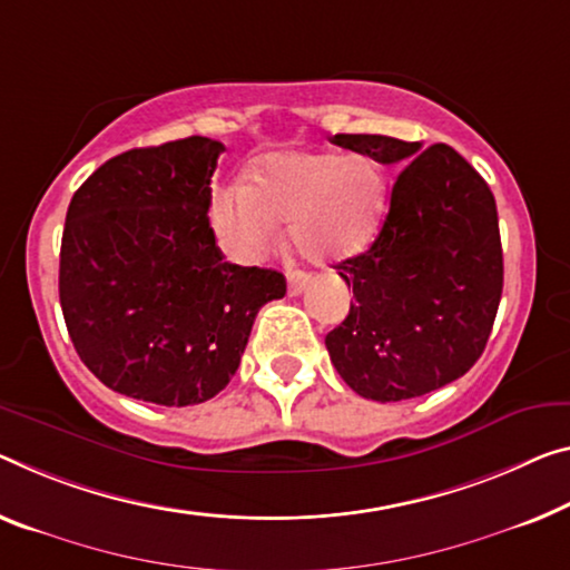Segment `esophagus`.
<instances>
[{
	"label": "esophagus",
	"mask_w": 570,
	"mask_h": 570,
	"mask_svg": "<svg viewBox=\"0 0 570 570\" xmlns=\"http://www.w3.org/2000/svg\"><path fill=\"white\" fill-rule=\"evenodd\" d=\"M305 285H308V275L305 273H291V277H287V293L291 295H301Z\"/></svg>",
	"instance_id": "34e87169"
}]
</instances>
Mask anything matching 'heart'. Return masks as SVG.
I'll use <instances>...</instances> for the list:
<instances>
[{
  "label": "heart",
  "mask_w": 570,
  "mask_h": 570,
  "mask_svg": "<svg viewBox=\"0 0 570 570\" xmlns=\"http://www.w3.org/2000/svg\"><path fill=\"white\" fill-rule=\"evenodd\" d=\"M387 208V180L370 155L283 153L259 163L255 180L216 190L212 218L226 255L252 265L273 247L279 222L311 262H341L362 252Z\"/></svg>",
  "instance_id": "heart-1"
}]
</instances>
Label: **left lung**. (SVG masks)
Returning <instances> with one entry per match:
<instances>
[{"mask_svg": "<svg viewBox=\"0 0 570 570\" xmlns=\"http://www.w3.org/2000/svg\"><path fill=\"white\" fill-rule=\"evenodd\" d=\"M331 142L400 168L372 247L334 265L354 301L326 336L331 362L366 400L428 395L466 374L492 334L504 283L494 196L443 142Z\"/></svg>", "mask_w": 570, "mask_h": 570, "instance_id": "left-lung-1", "label": "left lung"}]
</instances>
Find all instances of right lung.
I'll use <instances>...</instances> for the list:
<instances>
[{
  "mask_svg": "<svg viewBox=\"0 0 570 570\" xmlns=\"http://www.w3.org/2000/svg\"><path fill=\"white\" fill-rule=\"evenodd\" d=\"M224 145L186 137L121 153L76 190L60 242V308L81 362L119 395L186 407L239 370L277 269L226 262L208 224Z\"/></svg>",
  "mask_w": 570,
  "mask_h": 570,
  "instance_id": "right-lung-1",
  "label": "right lung"
}]
</instances>
